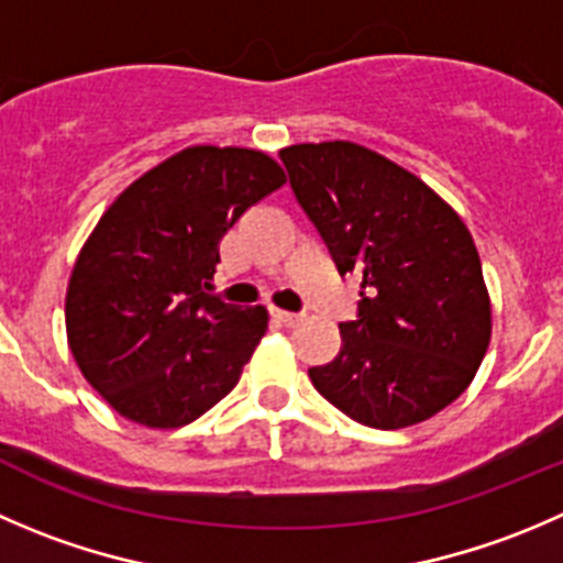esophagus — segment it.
Masks as SVG:
<instances>
[{
  "label": "esophagus",
  "mask_w": 563,
  "mask_h": 563,
  "mask_svg": "<svg viewBox=\"0 0 563 563\" xmlns=\"http://www.w3.org/2000/svg\"><path fill=\"white\" fill-rule=\"evenodd\" d=\"M272 316H275L277 321H280V324H297V321H302V316L299 313H288V310H280V308H272Z\"/></svg>",
  "instance_id": "1"
}]
</instances>
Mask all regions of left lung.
Returning a JSON list of instances; mask_svg holds the SVG:
<instances>
[{
  "mask_svg": "<svg viewBox=\"0 0 563 563\" xmlns=\"http://www.w3.org/2000/svg\"><path fill=\"white\" fill-rule=\"evenodd\" d=\"M280 159L338 272L363 277L360 319L341 324V352L310 382L363 427L423 423L467 390L493 338L471 231L429 184L365 145L299 143Z\"/></svg>",
  "mask_w": 563,
  "mask_h": 563,
  "instance_id": "obj_1",
  "label": "left lung"
}]
</instances>
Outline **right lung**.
Segmentation results:
<instances>
[{
	"mask_svg": "<svg viewBox=\"0 0 563 563\" xmlns=\"http://www.w3.org/2000/svg\"><path fill=\"white\" fill-rule=\"evenodd\" d=\"M283 184L264 151L189 145L131 181L81 244L65 294L68 349L125 420L187 427L236 387L269 313L206 288L228 228Z\"/></svg>",
	"mask_w": 563,
	"mask_h": 563,
	"instance_id": "right-lung-1",
	"label": "right lung"
}]
</instances>
